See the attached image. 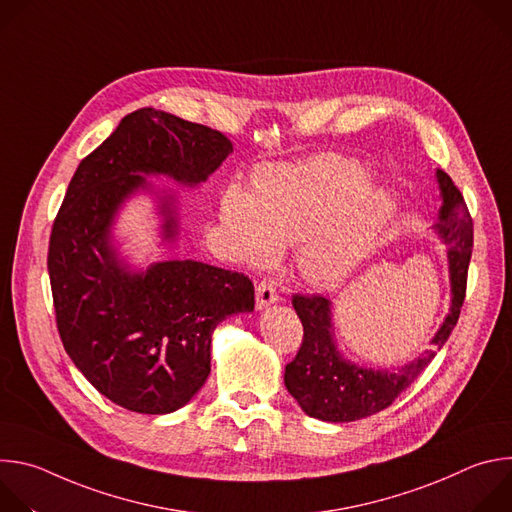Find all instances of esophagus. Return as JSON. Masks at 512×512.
I'll return each mask as SVG.
<instances>
[{"mask_svg":"<svg viewBox=\"0 0 512 512\" xmlns=\"http://www.w3.org/2000/svg\"><path fill=\"white\" fill-rule=\"evenodd\" d=\"M277 300H279V294H277V289L271 281H261L257 285V308L259 310L275 304Z\"/></svg>","mask_w":512,"mask_h":512,"instance_id":"1","label":"esophagus"}]
</instances>
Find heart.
<instances>
[{
    "mask_svg": "<svg viewBox=\"0 0 512 512\" xmlns=\"http://www.w3.org/2000/svg\"><path fill=\"white\" fill-rule=\"evenodd\" d=\"M342 158L267 166L255 176V196L231 184L221 221L245 261L271 259L279 243H298V265L314 283L350 273L387 227L393 200Z\"/></svg>",
    "mask_w": 512,
    "mask_h": 512,
    "instance_id": "obj_1",
    "label": "heart"
}]
</instances>
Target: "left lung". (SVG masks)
Returning <instances> with one entry per match:
<instances>
[{"label": "left lung", "mask_w": 512, "mask_h": 512, "mask_svg": "<svg viewBox=\"0 0 512 512\" xmlns=\"http://www.w3.org/2000/svg\"><path fill=\"white\" fill-rule=\"evenodd\" d=\"M437 182L442 190L440 221L433 227L448 243L452 308L442 328L437 330L431 344L419 358L405 364L397 373L362 369L340 356L332 332V304L322 296L291 298L296 314L304 326V340L296 358L285 364V389L300 407L316 419L342 423L369 417L387 409L433 360L458 324L460 310L466 298L468 267L474 245V225L462 192L452 178L437 170Z\"/></svg>", "instance_id": "8db88e82"}]
</instances>
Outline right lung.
<instances>
[{"instance_id": "add662e5", "label": "right lung", "mask_w": 512, "mask_h": 512, "mask_svg": "<svg viewBox=\"0 0 512 512\" xmlns=\"http://www.w3.org/2000/svg\"><path fill=\"white\" fill-rule=\"evenodd\" d=\"M233 152L206 125L152 107L121 119L72 176L54 218L48 275L66 354L115 405L148 415L184 407L210 373V336L231 314L253 312V281L200 261H162L127 271L109 243L123 200L166 174L194 186ZM164 239L178 235L162 198Z\"/></svg>"}]
</instances>
